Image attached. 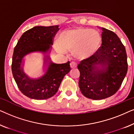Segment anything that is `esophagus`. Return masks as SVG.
I'll return each instance as SVG.
<instances>
[{
	"label": "esophagus",
	"mask_w": 134,
	"mask_h": 134,
	"mask_svg": "<svg viewBox=\"0 0 134 134\" xmlns=\"http://www.w3.org/2000/svg\"><path fill=\"white\" fill-rule=\"evenodd\" d=\"M77 66V63H75V62H71L70 63V67L71 68V69L76 68Z\"/></svg>",
	"instance_id": "obj_1"
}]
</instances>
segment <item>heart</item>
<instances>
[{
  "label": "heart",
  "mask_w": 134,
  "mask_h": 134,
  "mask_svg": "<svg viewBox=\"0 0 134 134\" xmlns=\"http://www.w3.org/2000/svg\"><path fill=\"white\" fill-rule=\"evenodd\" d=\"M101 44L98 32L84 28L68 30L59 36L55 47L58 52L73 51V54L79 58H87L96 53Z\"/></svg>",
  "instance_id": "b5f03b06"
}]
</instances>
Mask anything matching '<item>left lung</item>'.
Returning <instances> with one entry per match:
<instances>
[{"label": "left lung", "instance_id": "left-lung-1", "mask_svg": "<svg viewBox=\"0 0 134 134\" xmlns=\"http://www.w3.org/2000/svg\"><path fill=\"white\" fill-rule=\"evenodd\" d=\"M102 45L92 56L80 62V90L93 100L109 98L117 92L127 71L125 47L115 33L101 28ZM99 64L102 69L96 66Z\"/></svg>", "mask_w": 134, "mask_h": 134}]
</instances>
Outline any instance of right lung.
<instances>
[{"label":"right lung","instance_id":"right-lung-1","mask_svg":"<svg viewBox=\"0 0 134 134\" xmlns=\"http://www.w3.org/2000/svg\"><path fill=\"white\" fill-rule=\"evenodd\" d=\"M58 30V25L35 27L24 33L14 47L12 64L13 76L20 91L28 98L43 100L52 97L57 92L64 76L71 70L69 62L63 64L51 63L46 74L35 80L30 79L21 71L23 57L35 51H48Z\"/></svg>","mask_w":134,"mask_h":134}]
</instances>
